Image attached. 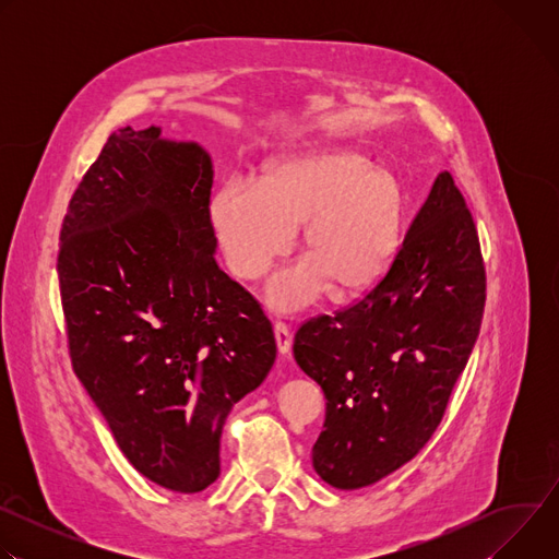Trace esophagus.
<instances>
[{"label": "esophagus", "instance_id": "1", "mask_svg": "<svg viewBox=\"0 0 559 559\" xmlns=\"http://www.w3.org/2000/svg\"><path fill=\"white\" fill-rule=\"evenodd\" d=\"M274 336H276L278 352H281L283 356L289 354V349H292V330H289L285 323L276 321V323H274Z\"/></svg>", "mask_w": 559, "mask_h": 559}]
</instances>
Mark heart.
Instances as JSON below:
<instances>
[{"instance_id": "obj_1", "label": "heart", "mask_w": 559, "mask_h": 559, "mask_svg": "<svg viewBox=\"0 0 559 559\" xmlns=\"http://www.w3.org/2000/svg\"><path fill=\"white\" fill-rule=\"evenodd\" d=\"M210 221L229 272L263 276L294 243L302 224L305 263L267 289L281 311L313 302L328 287L336 298L369 292L403 241V190L386 170H371L347 150H313L267 164L259 188L225 181L210 201Z\"/></svg>"}]
</instances>
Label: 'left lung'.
Here are the masks:
<instances>
[{
    "instance_id": "obj_1",
    "label": "left lung",
    "mask_w": 559,
    "mask_h": 559,
    "mask_svg": "<svg viewBox=\"0 0 559 559\" xmlns=\"http://www.w3.org/2000/svg\"><path fill=\"white\" fill-rule=\"evenodd\" d=\"M485 300L473 216L440 173L380 283L294 336L298 367L328 397L311 449L328 485L369 487L431 440L480 334Z\"/></svg>"
}]
</instances>
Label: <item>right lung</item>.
I'll return each mask as SVG.
<instances>
[{
  "instance_id": "obj_1",
  "label": "right lung",
  "mask_w": 559,
  "mask_h": 559,
  "mask_svg": "<svg viewBox=\"0 0 559 559\" xmlns=\"http://www.w3.org/2000/svg\"><path fill=\"white\" fill-rule=\"evenodd\" d=\"M212 158L162 128H121L74 190L57 257L76 378L130 464L199 493L227 414L270 373L261 302L216 263Z\"/></svg>"
}]
</instances>
